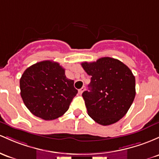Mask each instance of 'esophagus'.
<instances>
[{
    "label": "esophagus",
    "instance_id": "1",
    "mask_svg": "<svg viewBox=\"0 0 159 159\" xmlns=\"http://www.w3.org/2000/svg\"><path fill=\"white\" fill-rule=\"evenodd\" d=\"M84 90H85V87H82V88L78 90V93H79V94H82L83 92L84 91Z\"/></svg>",
    "mask_w": 159,
    "mask_h": 159
}]
</instances>
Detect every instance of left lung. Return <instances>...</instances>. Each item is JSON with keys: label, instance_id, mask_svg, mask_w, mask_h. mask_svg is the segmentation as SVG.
Returning <instances> with one entry per match:
<instances>
[{"label": "left lung", "instance_id": "1", "mask_svg": "<svg viewBox=\"0 0 159 159\" xmlns=\"http://www.w3.org/2000/svg\"><path fill=\"white\" fill-rule=\"evenodd\" d=\"M81 66L91 76L90 91L82 93L89 116L101 125L119 121L128 112L136 95L132 71L121 61L111 57L84 62Z\"/></svg>", "mask_w": 159, "mask_h": 159}]
</instances>
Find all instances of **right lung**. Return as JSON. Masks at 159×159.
<instances>
[{"label":"right lung","mask_w":159,"mask_h":159,"mask_svg":"<svg viewBox=\"0 0 159 159\" xmlns=\"http://www.w3.org/2000/svg\"><path fill=\"white\" fill-rule=\"evenodd\" d=\"M20 94L34 116L50 121L62 116L78 93L58 62L45 60L25 69L20 81Z\"/></svg>","instance_id":"1"}]
</instances>
